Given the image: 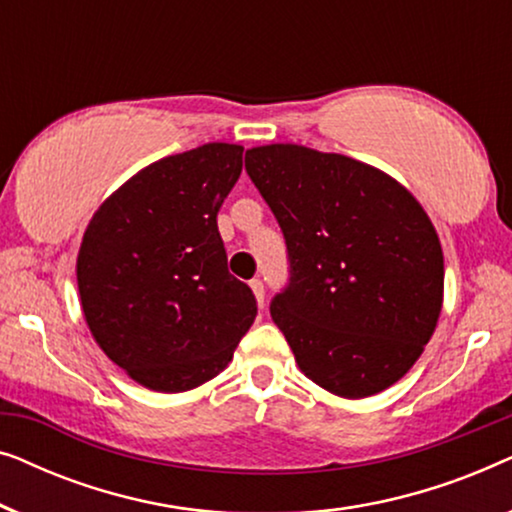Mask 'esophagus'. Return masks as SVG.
Wrapping results in <instances>:
<instances>
[{"mask_svg": "<svg viewBox=\"0 0 512 512\" xmlns=\"http://www.w3.org/2000/svg\"><path fill=\"white\" fill-rule=\"evenodd\" d=\"M249 286H251V291H254L256 300H258V307L263 310V305H265V286H263V282H261V279H251Z\"/></svg>", "mask_w": 512, "mask_h": 512, "instance_id": "obj_1", "label": "esophagus"}]
</instances>
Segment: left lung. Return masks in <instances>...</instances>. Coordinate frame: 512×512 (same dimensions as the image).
I'll return each instance as SVG.
<instances>
[{"label": "left lung", "instance_id": "obj_1", "mask_svg": "<svg viewBox=\"0 0 512 512\" xmlns=\"http://www.w3.org/2000/svg\"><path fill=\"white\" fill-rule=\"evenodd\" d=\"M247 174L286 242L270 317L300 370L345 398L401 380L443 305V249L422 205L375 167L298 144L249 149Z\"/></svg>", "mask_w": 512, "mask_h": 512}]
</instances>
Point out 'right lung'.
Returning a JSON list of instances; mask_svg holds the SVG:
<instances>
[{
    "instance_id": "obj_1",
    "label": "right lung",
    "mask_w": 512,
    "mask_h": 512,
    "mask_svg": "<svg viewBox=\"0 0 512 512\" xmlns=\"http://www.w3.org/2000/svg\"><path fill=\"white\" fill-rule=\"evenodd\" d=\"M242 146L205 144L158 160L97 209L76 279L90 333L153 391H186L233 359L256 319L228 272L216 214L242 174Z\"/></svg>"
}]
</instances>
